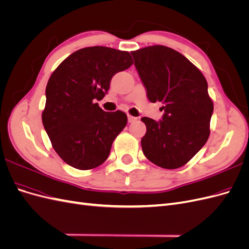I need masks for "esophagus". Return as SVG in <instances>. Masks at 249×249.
I'll list each match as a JSON object with an SVG mask.
<instances>
[{
    "label": "esophagus",
    "mask_w": 249,
    "mask_h": 249,
    "mask_svg": "<svg viewBox=\"0 0 249 249\" xmlns=\"http://www.w3.org/2000/svg\"><path fill=\"white\" fill-rule=\"evenodd\" d=\"M127 120H129V123H134V122H136L137 120V117H135V116H132V115H127Z\"/></svg>",
    "instance_id": "obj_1"
}]
</instances>
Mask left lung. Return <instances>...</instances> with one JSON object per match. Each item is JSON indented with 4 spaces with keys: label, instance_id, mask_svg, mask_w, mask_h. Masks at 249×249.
Returning <instances> with one entry per match:
<instances>
[{
    "label": "left lung",
    "instance_id": "obj_1",
    "mask_svg": "<svg viewBox=\"0 0 249 249\" xmlns=\"http://www.w3.org/2000/svg\"><path fill=\"white\" fill-rule=\"evenodd\" d=\"M148 100L161 102L159 123L141 120L146 133L141 139L147 159L165 169L184 166L206 144L214 109L202 72L180 53L165 46L131 52Z\"/></svg>",
    "mask_w": 249,
    "mask_h": 249
}]
</instances>
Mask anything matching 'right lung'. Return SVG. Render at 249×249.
Instances as JSON below:
<instances>
[{
	"label": "right lung",
	"instance_id": "add662e5",
	"mask_svg": "<svg viewBox=\"0 0 249 249\" xmlns=\"http://www.w3.org/2000/svg\"><path fill=\"white\" fill-rule=\"evenodd\" d=\"M133 64L129 52L107 47L78 50L58 65L46 88L41 118L52 146L71 167L100 166L127 123L124 112H105L95 103L106 95L112 77Z\"/></svg>",
	"mask_w": 249,
	"mask_h": 249
}]
</instances>
